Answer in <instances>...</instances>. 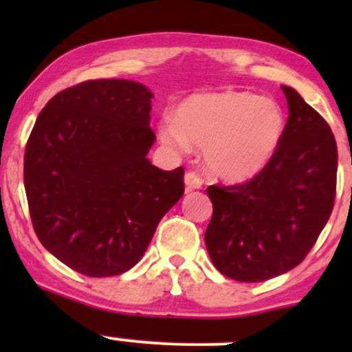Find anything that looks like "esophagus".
Wrapping results in <instances>:
<instances>
[{
    "label": "esophagus",
    "mask_w": 352,
    "mask_h": 352,
    "mask_svg": "<svg viewBox=\"0 0 352 352\" xmlns=\"http://www.w3.org/2000/svg\"><path fill=\"white\" fill-rule=\"evenodd\" d=\"M184 182H186V189L187 190L201 189V187H202V179L197 175L196 172H187L186 177H184Z\"/></svg>",
    "instance_id": "obj_1"
}]
</instances>
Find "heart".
Returning a JSON list of instances; mask_svg holds the SVG:
<instances>
[{"label":"heart","instance_id":"b5f03b06","mask_svg":"<svg viewBox=\"0 0 352 352\" xmlns=\"http://www.w3.org/2000/svg\"><path fill=\"white\" fill-rule=\"evenodd\" d=\"M286 133V113L278 100L243 90L201 91L180 102L175 119L158 124L160 141L173 151L202 148L211 175L247 182L278 153Z\"/></svg>","mask_w":352,"mask_h":352}]
</instances>
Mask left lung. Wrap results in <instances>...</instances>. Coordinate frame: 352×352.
I'll list each match as a JSON object with an SVG mask.
<instances>
[{"label": "left lung", "mask_w": 352, "mask_h": 352, "mask_svg": "<svg viewBox=\"0 0 352 352\" xmlns=\"http://www.w3.org/2000/svg\"><path fill=\"white\" fill-rule=\"evenodd\" d=\"M289 117L278 153L250 182L209 186L206 247L226 278L261 283L296 267L327 225L337 144L324 117L283 85Z\"/></svg>", "instance_id": "obj_1"}]
</instances>
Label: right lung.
Masks as SVG:
<instances>
[{
  "label": "right lung",
  "mask_w": 352,
  "mask_h": 352,
  "mask_svg": "<svg viewBox=\"0 0 352 352\" xmlns=\"http://www.w3.org/2000/svg\"><path fill=\"white\" fill-rule=\"evenodd\" d=\"M153 94L131 80L66 88L38 113L25 148L34 230L80 274L107 278L141 261L160 219L184 196V168L146 158Z\"/></svg>",
  "instance_id": "add662e5"
}]
</instances>
